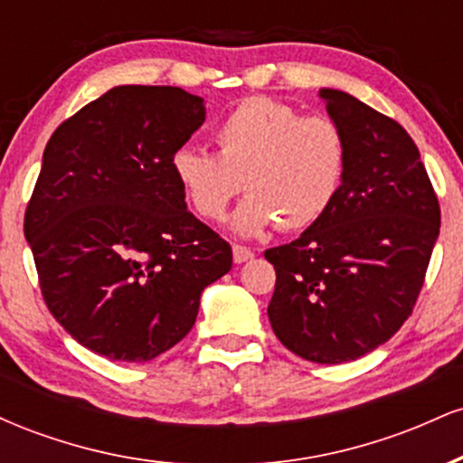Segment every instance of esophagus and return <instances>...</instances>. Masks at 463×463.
<instances>
[{
    "label": "esophagus",
    "mask_w": 463,
    "mask_h": 463,
    "mask_svg": "<svg viewBox=\"0 0 463 463\" xmlns=\"http://www.w3.org/2000/svg\"><path fill=\"white\" fill-rule=\"evenodd\" d=\"M252 257H254V252L250 248L239 246V243H235V246H232V259H235V263H246Z\"/></svg>",
    "instance_id": "34e87169"
}]
</instances>
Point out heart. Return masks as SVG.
Returning a JSON list of instances; mask_svg holds the SVG:
<instances>
[{
	"mask_svg": "<svg viewBox=\"0 0 463 463\" xmlns=\"http://www.w3.org/2000/svg\"><path fill=\"white\" fill-rule=\"evenodd\" d=\"M217 156L198 147L172 154L174 178L200 217L222 222L237 194L232 226L254 237L279 224L305 231L322 220L342 189L348 143L326 115L302 117L289 104L248 98L213 130Z\"/></svg>",
	"mask_w": 463,
	"mask_h": 463,
	"instance_id": "b5f03b06",
	"label": "heart"
}]
</instances>
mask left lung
<instances>
[{
    "label": "left lung",
    "instance_id": "1",
    "mask_svg": "<svg viewBox=\"0 0 463 463\" xmlns=\"http://www.w3.org/2000/svg\"><path fill=\"white\" fill-rule=\"evenodd\" d=\"M348 143L337 198L296 241L265 250L276 269L268 316L313 364L372 353L411 316L439 235V204L411 137L337 89H320Z\"/></svg>",
    "mask_w": 463,
    "mask_h": 463
}]
</instances>
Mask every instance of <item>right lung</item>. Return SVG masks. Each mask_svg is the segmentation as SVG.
<instances>
[{
	"instance_id": "1",
	"label": "right lung",
	"mask_w": 463,
	"mask_h": 463,
	"mask_svg": "<svg viewBox=\"0 0 463 463\" xmlns=\"http://www.w3.org/2000/svg\"><path fill=\"white\" fill-rule=\"evenodd\" d=\"M204 99L126 84L47 141L24 232L61 326L113 361H150L191 331L232 250L187 211L172 154L204 124Z\"/></svg>"
}]
</instances>
